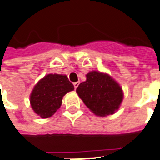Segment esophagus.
I'll return each mask as SVG.
<instances>
[{
  "instance_id": "esophagus-1",
  "label": "esophagus",
  "mask_w": 160,
  "mask_h": 160,
  "mask_svg": "<svg viewBox=\"0 0 160 160\" xmlns=\"http://www.w3.org/2000/svg\"><path fill=\"white\" fill-rule=\"evenodd\" d=\"M79 84H80V82H79V81H77V82H74V83H73V87H74V88H75V89L78 88Z\"/></svg>"
}]
</instances>
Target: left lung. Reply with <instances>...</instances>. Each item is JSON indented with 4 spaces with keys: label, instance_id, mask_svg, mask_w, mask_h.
I'll use <instances>...</instances> for the list:
<instances>
[{
    "label": "left lung",
    "instance_id": "obj_1",
    "mask_svg": "<svg viewBox=\"0 0 160 160\" xmlns=\"http://www.w3.org/2000/svg\"><path fill=\"white\" fill-rule=\"evenodd\" d=\"M77 93L85 105L98 116H107L118 110L123 99L122 89L108 74L88 72L87 80L79 85Z\"/></svg>",
    "mask_w": 160,
    "mask_h": 160
}]
</instances>
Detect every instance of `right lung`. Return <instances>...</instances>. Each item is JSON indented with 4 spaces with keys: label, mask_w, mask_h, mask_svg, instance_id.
Masks as SVG:
<instances>
[{
    "label": "right lung",
    "mask_w": 160,
    "mask_h": 160,
    "mask_svg": "<svg viewBox=\"0 0 160 160\" xmlns=\"http://www.w3.org/2000/svg\"><path fill=\"white\" fill-rule=\"evenodd\" d=\"M73 89L66 75L48 74L33 88L30 95L31 107L41 118L51 117L61 107L63 96Z\"/></svg>",
    "instance_id": "obj_1"
}]
</instances>
